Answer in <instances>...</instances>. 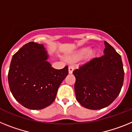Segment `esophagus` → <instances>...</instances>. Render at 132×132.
<instances>
[{"instance_id":"1","label":"esophagus","mask_w":132,"mask_h":132,"mask_svg":"<svg viewBox=\"0 0 132 132\" xmlns=\"http://www.w3.org/2000/svg\"><path fill=\"white\" fill-rule=\"evenodd\" d=\"M74 69V66H69L68 67V71H69V74H72Z\"/></svg>"}]
</instances>
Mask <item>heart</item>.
<instances>
[{
    "instance_id": "heart-1",
    "label": "heart",
    "mask_w": 132,
    "mask_h": 132,
    "mask_svg": "<svg viewBox=\"0 0 132 132\" xmlns=\"http://www.w3.org/2000/svg\"><path fill=\"white\" fill-rule=\"evenodd\" d=\"M88 52V48H84L81 49L80 50H79L78 52L74 56V58H80L83 57L84 55H86L87 54V52ZM94 54L93 51H90L89 52V55L90 56H92Z\"/></svg>"
}]
</instances>
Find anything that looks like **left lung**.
Listing matches in <instances>:
<instances>
[{
    "mask_svg": "<svg viewBox=\"0 0 132 132\" xmlns=\"http://www.w3.org/2000/svg\"><path fill=\"white\" fill-rule=\"evenodd\" d=\"M103 56L92 58L73 71L76 98L82 106L100 110L118 96L124 78L121 56L104 41Z\"/></svg>",
    "mask_w": 132,
    "mask_h": 132,
    "instance_id": "8db88e82",
    "label": "left lung"
}]
</instances>
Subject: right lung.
Here are the masks:
<instances>
[{
  "label": "right lung",
  "mask_w": 132,
  "mask_h": 132,
  "mask_svg": "<svg viewBox=\"0 0 132 132\" xmlns=\"http://www.w3.org/2000/svg\"><path fill=\"white\" fill-rule=\"evenodd\" d=\"M43 44L30 42L13 55L8 80L17 102L26 108L41 110L54 101L60 85L68 74V67L56 70L47 60Z\"/></svg>",
  "instance_id": "1"
}]
</instances>
